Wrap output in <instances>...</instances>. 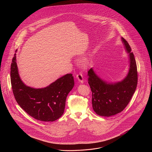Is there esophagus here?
<instances>
[{
	"instance_id": "1",
	"label": "esophagus",
	"mask_w": 152,
	"mask_h": 152,
	"mask_svg": "<svg viewBox=\"0 0 152 152\" xmlns=\"http://www.w3.org/2000/svg\"><path fill=\"white\" fill-rule=\"evenodd\" d=\"M76 78H77V79L78 80L79 82H80V83H83L84 78H83V75L81 73H79V74L76 75Z\"/></svg>"
}]
</instances>
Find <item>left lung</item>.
Returning <instances> with one entry per match:
<instances>
[{
	"label": "left lung",
	"mask_w": 152,
	"mask_h": 152,
	"mask_svg": "<svg viewBox=\"0 0 152 152\" xmlns=\"http://www.w3.org/2000/svg\"><path fill=\"white\" fill-rule=\"evenodd\" d=\"M125 50L129 54V69L121 81L108 83L99 77L94 69L88 72V84L92 93V107L99 116L110 117L122 112L129 102L137 85L136 60L126 40L121 37Z\"/></svg>",
	"instance_id": "8db88e82"
}]
</instances>
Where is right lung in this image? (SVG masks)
I'll return each mask as SVG.
<instances>
[{
  "instance_id": "add662e5",
  "label": "right lung",
  "mask_w": 152,
  "mask_h": 152,
  "mask_svg": "<svg viewBox=\"0 0 152 152\" xmlns=\"http://www.w3.org/2000/svg\"><path fill=\"white\" fill-rule=\"evenodd\" d=\"M10 73L15 100L29 116L39 121L49 122L63 115L66 97L74 86L72 74H66L43 88L28 87L19 76L16 53L12 60Z\"/></svg>"
}]
</instances>
